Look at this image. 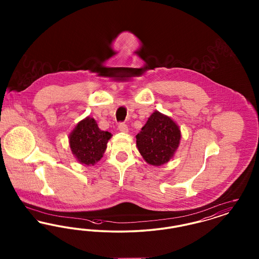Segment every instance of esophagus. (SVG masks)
Segmentation results:
<instances>
[{
    "label": "esophagus",
    "instance_id": "obj_1",
    "mask_svg": "<svg viewBox=\"0 0 259 259\" xmlns=\"http://www.w3.org/2000/svg\"><path fill=\"white\" fill-rule=\"evenodd\" d=\"M118 130L120 131V132H123V133H128V127H127V125L124 123H120L118 125Z\"/></svg>",
    "mask_w": 259,
    "mask_h": 259
}]
</instances>
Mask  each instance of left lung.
I'll use <instances>...</instances> for the list:
<instances>
[{
  "instance_id": "8db88e82",
  "label": "left lung",
  "mask_w": 259,
  "mask_h": 259,
  "mask_svg": "<svg viewBox=\"0 0 259 259\" xmlns=\"http://www.w3.org/2000/svg\"><path fill=\"white\" fill-rule=\"evenodd\" d=\"M136 139V146L144 160L157 167L174 157L181 143L182 132L170 116L155 111Z\"/></svg>"
}]
</instances>
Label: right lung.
I'll return each mask as SVG.
<instances>
[{"label":"right lung","mask_w":259,"mask_h":259,"mask_svg":"<svg viewBox=\"0 0 259 259\" xmlns=\"http://www.w3.org/2000/svg\"><path fill=\"white\" fill-rule=\"evenodd\" d=\"M112 135L102 131L93 117L87 116L75 125L69 135V145L76 160L84 166H93L103 157Z\"/></svg>","instance_id":"add662e5"}]
</instances>
